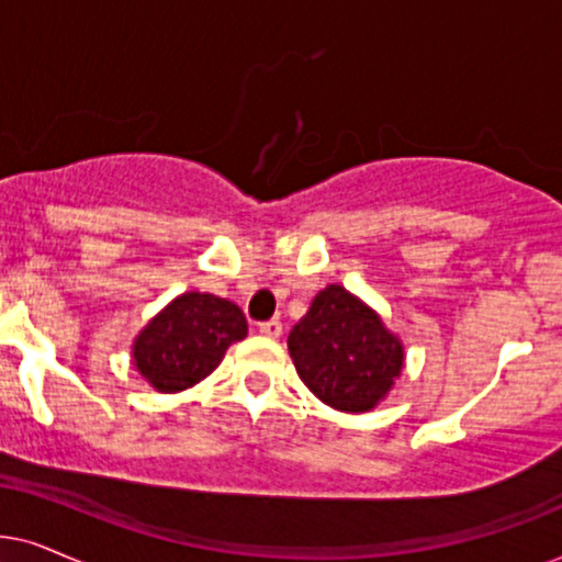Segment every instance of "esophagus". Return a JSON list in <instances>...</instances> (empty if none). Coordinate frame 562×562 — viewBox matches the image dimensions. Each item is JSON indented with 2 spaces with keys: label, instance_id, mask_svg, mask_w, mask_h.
<instances>
[{
  "label": "esophagus",
  "instance_id": "34e87169",
  "mask_svg": "<svg viewBox=\"0 0 562 562\" xmlns=\"http://www.w3.org/2000/svg\"><path fill=\"white\" fill-rule=\"evenodd\" d=\"M259 331L265 334V336H269V339H277V336L282 334V324L277 318L265 321V324H259Z\"/></svg>",
  "mask_w": 562,
  "mask_h": 562
}]
</instances>
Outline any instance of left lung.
Instances as JSON below:
<instances>
[{"instance_id": "left-lung-1", "label": "left lung", "mask_w": 562, "mask_h": 562, "mask_svg": "<svg viewBox=\"0 0 562 562\" xmlns=\"http://www.w3.org/2000/svg\"><path fill=\"white\" fill-rule=\"evenodd\" d=\"M288 349L311 393L349 414L378 406L403 368L401 341L341 285H328L313 297L288 336Z\"/></svg>"}]
</instances>
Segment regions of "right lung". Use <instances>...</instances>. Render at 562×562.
<instances>
[{"instance_id": "1", "label": "right lung", "mask_w": 562, "mask_h": 562, "mask_svg": "<svg viewBox=\"0 0 562 562\" xmlns=\"http://www.w3.org/2000/svg\"><path fill=\"white\" fill-rule=\"evenodd\" d=\"M249 326L236 303L184 293L169 303L133 344L136 368L156 391L177 393L211 375Z\"/></svg>"}]
</instances>
